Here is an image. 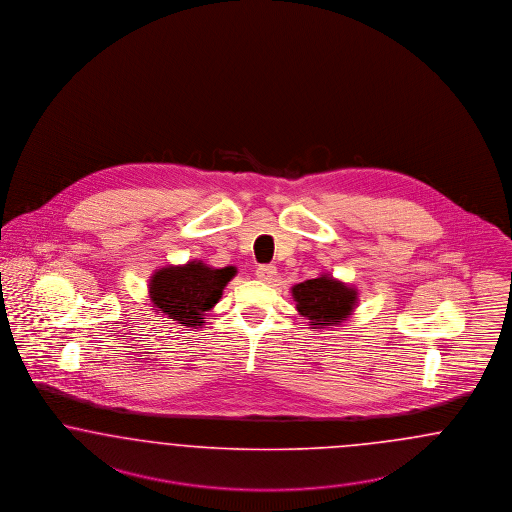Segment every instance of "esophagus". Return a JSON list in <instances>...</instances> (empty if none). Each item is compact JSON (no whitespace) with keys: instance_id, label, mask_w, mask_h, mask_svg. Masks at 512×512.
<instances>
[{"instance_id":"1","label":"esophagus","mask_w":512,"mask_h":512,"mask_svg":"<svg viewBox=\"0 0 512 512\" xmlns=\"http://www.w3.org/2000/svg\"><path fill=\"white\" fill-rule=\"evenodd\" d=\"M255 274H257V278H259L261 282H265V284L274 282V280H276V276H278V272H276V266L272 265L257 266Z\"/></svg>"}]
</instances>
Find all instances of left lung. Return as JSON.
<instances>
[{
    "instance_id": "8db88e82",
    "label": "left lung",
    "mask_w": 512,
    "mask_h": 512,
    "mask_svg": "<svg viewBox=\"0 0 512 512\" xmlns=\"http://www.w3.org/2000/svg\"><path fill=\"white\" fill-rule=\"evenodd\" d=\"M297 310L310 320L312 329L341 326L356 305V291L329 276L307 280L291 289Z\"/></svg>"
}]
</instances>
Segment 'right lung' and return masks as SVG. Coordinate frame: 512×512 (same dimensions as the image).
<instances>
[{"label":"right lung","mask_w":512,"mask_h":512,"mask_svg":"<svg viewBox=\"0 0 512 512\" xmlns=\"http://www.w3.org/2000/svg\"><path fill=\"white\" fill-rule=\"evenodd\" d=\"M234 274V266L209 268L198 261L167 266L150 280V301L171 320L186 328H196L204 324V312L219 303L223 289Z\"/></svg>","instance_id":"right-lung-1"}]
</instances>
